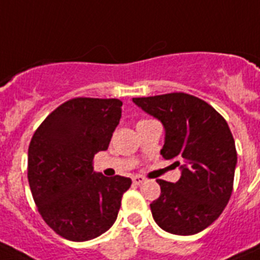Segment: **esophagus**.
Segmentation results:
<instances>
[{
	"mask_svg": "<svg viewBox=\"0 0 260 260\" xmlns=\"http://www.w3.org/2000/svg\"><path fill=\"white\" fill-rule=\"evenodd\" d=\"M132 181H134V184L140 185L141 183H144L145 179L143 178V176H134V178H132Z\"/></svg>",
	"mask_w": 260,
	"mask_h": 260,
	"instance_id": "obj_1",
	"label": "esophagus"
}]
</instances>
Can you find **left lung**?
Masks as SVG:
<instances>
[{
	"label": "left lung",
	"instance_id": "obj_1",
	"mask_svg": "<svg viewBox=\"0 0 260 260\" xmlns=\"http://www.w3.org/2000/svg\"><path fill=\"white\" fill-rule=\"evenodd\" d=\"M134 103L163 123L161 155L181 168L176 183L156 180L161 193L149 204L152 216L175 235L203 231L233 193L236 148L229 124L208 103L183 92L135 97Z\"/></svg>",
	"mask_w": 260,
	"mask_h": 260
}]
</instances>
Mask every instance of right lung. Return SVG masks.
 I'll return each mask as SVG.
<instances>
[{
	"label": "right lung",
	"mask_w": 260,
	"mask_h": 260,
	"mask_svg": "<svg viewBox=\"0 0 260 260\" xmlns=\"http://www.w3.org/2000/svg\"><path fill=\"white\" fill-rule=\"evenodd\" d=\"M119 99L76 97L40 124L27 149V180L41 218L65 239L85 242L115 223L132 180L93 172L121 117Z\"/></svg>",
	"instance_id": "right-lung-1"
}]
</instances>
